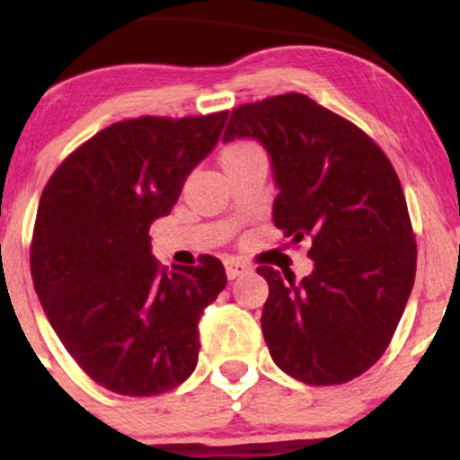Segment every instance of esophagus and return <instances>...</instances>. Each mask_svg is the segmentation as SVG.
Here are the masks:
<instances>
[{"instance_id":"34e87169","label":"esophagus","mask_w":460,"mask_h":460,"mask_svg":"<svg viewBox=\"0 0 460 460\" xmlns=\"http://www.w3.org/2000/svg\"><path fill=\"white\" fill-rule=\"evenodd\" d=\"M225 268H226V277H229L231 281L251 270V266H248V263H244V261H240V260H229L225 263Z\"/></svg>"}]
</instances>
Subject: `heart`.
<instances>
[{
  "mask_svg": "<svg viewBox=\"0 0 460 460\" xmlns=\"http://www.w3.org/2000/svg\"><path fill=\"white\" fill-rule=\"evenodd\" d=\"M260 151L255 145H251V142H235V145H229L225 146L223 155H220V162L225 160H235V157H244V155H251V153Z\"/></svg>",
  "mask_w": 460,
  "mask_h": 460,
  "instance_id": "1",
  "label": "heart"
}]
</instances>
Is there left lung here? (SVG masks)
<instances>
[{"instance_id": "1", "label": "left lung", "mask_w": 460, "mask_h": 460, "mask_svg": "<svg viewBox=\"0 0 460 460\" xmlns=\"http://www.w3.org/2000/svg\"><path fill=\"white\" fill-rule=\"evenodd\" d=\"M235 138L268 151L274 225L289 244H311L314 270L300 281L257 268L270 288L261 331L272 361L307 385L361 376L387 350L415 281V237L392 162L300 93L235 108L223 142Z\"/></svg>"}]
</instances>
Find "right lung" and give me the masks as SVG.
<instances>
[{
	"instance_id": "1",
	"label": "right lung",
	"mask_w": 460,
	"mask_h": 460,
	"mask_svg": "<svg viewBox=\"0 0 460 460\" xmlns=\"http://www.w3.org/2000/svg\"><path fill=\"white\" fill-rule=\"evenodd\" d=\"M226 116L120 120L43 190L30 251L36 294L68 355L110 392H171L197 367L199 320L225 289V268L212 255L162 268L149 229L218 145Z\"/></svg>"
}]
</instances>
